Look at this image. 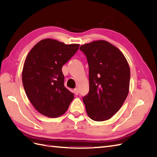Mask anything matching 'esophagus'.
I'll return each mask as SVG.
<instances>
[{
    "mask_svg": "<svg viewBox=\"0 0 157 157\" xmlns=\"http://www.w3.org/2000/svg\"><path fill=\"white\" fill-rule=\"evenodd\" d=\"M73 92H74V93H75V94L76 95V96H77V95H78V88H75L74 90H73Z\"/></svg>",
    "mask_w": 157,
    "mask_h": 157,
    "instance_id": "1",
    "label": "esophagus"
}]
</instances>
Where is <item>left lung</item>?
Here are the masks:
<instances>
[{"label":"left lung","mask_w":157,"mask_h":157,"mask_svg":"<svg viewBox=\"0 0 157 157\" xmlns=\"http://www.w3.org/2000/svg\"><path fill=\"white\" fill-rule=\"evenodd\" d=\"M89 66V92L83 102L95 121L111 118L119 110L129 92L130 70L124 56L105 40L80 46Z\"/></svg>","instance_id":"left-lung-1"}]
</instances>
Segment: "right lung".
<instances>
[{"instance_id": "add662e5", "label": "right lung", "mask_w": 157, "mask_h": 157, "mask_svg": "<svg viewBox=\"0 0 157 157\" xmlns=\"http://www.w3.org/2000/svg\"><path fill=\"white\" fill-rule=\"evenodd\" d=\"M79 46L46 39L36 44L27 56L22 71L23 88L42 115L56 118L67 111L74 94L64 86L61 69Z\"/></svg>"}]
</instances>
